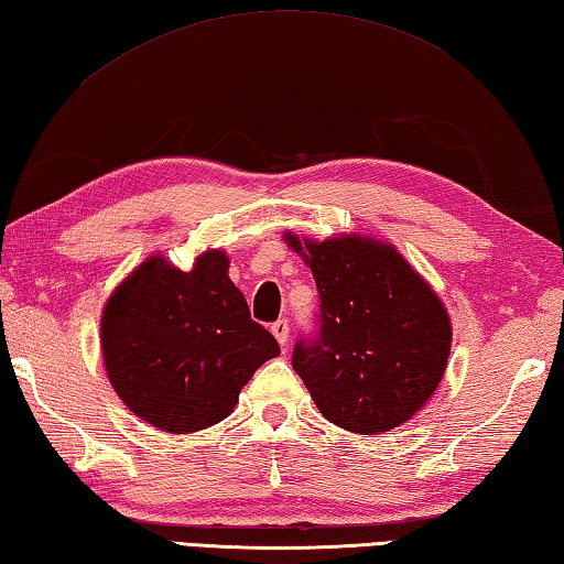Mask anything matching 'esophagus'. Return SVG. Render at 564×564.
Segmentation results:
<instances>
[{
	"label": "esophagus",
	"instance_id": "1",
	"mask_svg": "<svg viewBox=\"0 0 564 564\" xmlns=\"http://www.w3.org/2000/svg\"><path fill=\"white\" fill-rule=\"evenodd\" d=\"M271 333H273L275 340H279V345L283 347L285 343H289V333H291L289 321H285V317H281V321H275V323L271 325Z\"/></svg>",
	"mask_w": 564,
	"mask_h": 564
}]
</instances>
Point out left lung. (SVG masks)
I'll return each instance as SVG.
<instances>
[{
  "instance_id": "1",
  "label": "left lung",
  "mask_w": 564,
  "mask_h": 564,
  "mask_svg": "<svg viewBox=\"0 0 564 564\" xmlns=\"http://www.w3.org/2000/svg\"><path fill=\"white\" fill-rule=\"evenodd\" d=\"M283 239L311 265L321 295L315 335L293 347L315 406L352 434L404 424L432 399L452 352L442 299L392 243L357 234Z\"/></svg>"
}]
</instances>
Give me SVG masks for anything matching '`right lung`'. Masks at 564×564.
<instances>
[{"label": "right lung", "instance_id": "obj_1", "mask_svg": "<svg viewBox=\"0 0 564 564\" xmlns=\"http://www.w3.org/2000/svg\"><path fill=\"white\" fill-rule=\"evenodd\" d=\"M100 347L122 404L170 434L227 419L253 372L281 355L219 249L197 256L192 271L158 253L142 261L106 303Z\"/></svg>", "mask_w": 564, "mask_h": 564}]
</instances>
